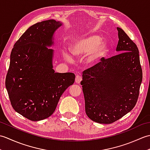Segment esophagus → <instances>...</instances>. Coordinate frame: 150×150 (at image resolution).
<instances>
[{
	"mask_svg": "<svg viewBox=\"0 0 150 150\" xmlns=\"http://www.w3.org/2000/svg\"><path fill=\"white\" fill-rule=\"evenodd\" d=\"M82 81V77H81L80 75H76V77H75V82L77 84H80L81 82Z\"/></svg>",
	"mask_w": 150,
	"mask_h": 150,
	"instance_id": "34e87169",
	"label": "esophagus"
}]
</instances>
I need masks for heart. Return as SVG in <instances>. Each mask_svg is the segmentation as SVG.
I'll return each mask as SVG.
<instances>
[{
	"label": "heart",
	"mask_w": 150,
	"mask_h": 150,
	"mask_svg": "<svg viewBox=\"0 0 150 150\" xmlns=\"http://www.w3.org/2000/svg\"><path fill=\"white\" fill-rule=\"evenodd\" d=\"M70 51L77 58L88 55V63L93 64L108 55L110 45L107 42L102 41L101 37L98 35H88L75 40L70 47ZM64 57L69 60H72L68 53H65Z\"/></svg>",
	"instance_id": "b5f03b06"
}]
</instances>
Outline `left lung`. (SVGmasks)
Returning <instances> with one entry per match:
<instances>
[{
	"label": "left lung",
	"instance_id": "8db88e82",
	"mask_svg": "<svg viewBox=\"0 0 150 150\" xmlns=\"http://www.w3.org/2000/svg\"><path fill=\"white\" fill-rule=\"evenodd\" d=\"M120 53L82 73L85 110L94 122L111 124L131 111L137 101L142 80L139 52L136 44L117 28Z\"/></svg>",
	"mask_w": 150,
	"mask_h": 150
}]
</instances>
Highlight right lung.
I'll use <instances>...</instances> for the list:
<instances>
[{"label": "right lung", "mask_w": 150, "mask_h": 150, "mask_svg": "<svg viewBox=\"0 0 150 150\" xmlns=\"http://www.w3.org/2000/svg\"><path fill=\"white\" fill-rule=\"evenodd\" d=\"M62 25L53 19L30 26L15 42L10 55L6 88L13 108L28 119L52 115L60 97L75 82L73 73L53 69V35Z\"/></svg>", "instance_id": "obj_1"}]
</instances>
